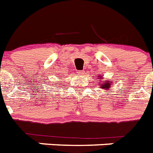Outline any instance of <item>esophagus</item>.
<instances>
[{
    "label": "esophagus",
    "instance_id": "esophagus-1",
    "mask_svg": "<svg viewBox=\"0 0 153 153\" xmlns=\"http://www.w3.org/2000/svg\"><path fill=\"white\" fill-rule=\"evenodd\" d=\"M77 73H78V75L81 76V75H84V71L80 70V71H78Z\"/></svg>",
    "mask_w": 153,
    "mask_h": 153
}]
</instances>
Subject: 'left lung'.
<instances>
[{
	"instance_id": "8db88e82",
	"label": "left lung",
	"mask_w": 153,
	"mask_h": 153,
	"mask_svg": "<svg viewBox=\"0 0 153 153\" xmlns=\"http://www.w3.org/2000/svg\"><path fill=\"white\" fill-rule=\"evenodd\" d=\"M98 79L100 80V88L102 89H104V90H107V91H110V89H111V84H112V81H109V80H106V81H102V76H99Z\"/></svg>"
}]
</instances>
